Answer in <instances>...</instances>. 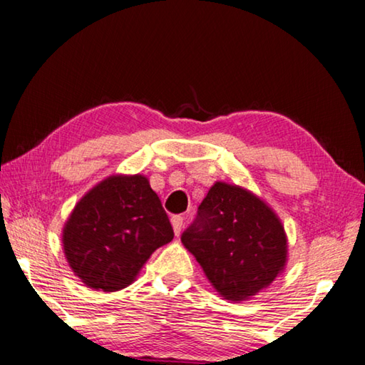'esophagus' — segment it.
<instances>
[{
  "instance_id": "esophagus-1",
  "label": "esophagus",
  "mask_w": 365,
  "mask_h": 365,
  "mask_svg": "<svg viewBox=\"0 0 365 365\" xmlns=\"http://www.w3.org/2000/svg\"><path fill=\"white\" fill-rule=\"evenodd\" d=\"M170 220H172V227H174L175 235H180L182 227H183V217H182V215H174V217H172Z\"/></svg>"
}]
</instances>
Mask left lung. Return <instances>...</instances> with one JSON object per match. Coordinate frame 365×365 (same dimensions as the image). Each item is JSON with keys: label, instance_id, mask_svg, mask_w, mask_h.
<instances>
[{"label": "left lung", "instance_id": "left-lung-1", "mask_svg": "<svg viewBox=\"0 0 365 365\" xmlns=\"http://www.w3.org/2000/svg\"><path fill=\"white\" fill-rule=\"evenodd\" d=\"M182 243L230 301L269 287L287 262V235L274 211L250 191L222 182L207 191Z\"/></svg>", "mask_w": 365, "mask_h": 365}]
</instances>
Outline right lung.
Returning <instances> with one entry per match:
<instances>
[{
    "mask_svg": "<svg viewBox=\"0 0 365 365\" xmlns=\"http://www.w3.org/2000/svg\"><path fill=\"white\" fill-rule=\"evenodd\" d=\"M174 238L168 212L143 175H115L73 207L63 243L72 270L104 292L130 285L159 246Z\"/></svg>",
    "mask_w": 365,
    "mask_h": 365,
    "instance_id": "obj_1",
    "label": "right lung"
}]
</instances>
